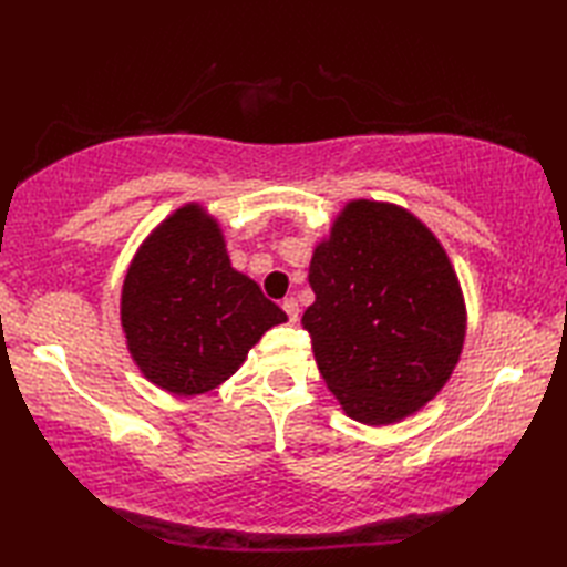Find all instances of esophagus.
I'll return each mask as SVG.
<instances>
[{
  "label": "esophagus",
  "mask_w": 567,
  "mask_h": 567,
  "mask_svg": "<svg viewBox=\"0 0 567 567\" xmlns=\"http://www.w3.org/2000/svg\"><path fill=\"white\" fill-rule=\"evenodd\" d=\"M282 309H285L287 319H290L292 323L299 319V305H297V299H295V297H287L285 302H282Z\"/></svg>",
  "instance_id": "1"
}]
</instances>
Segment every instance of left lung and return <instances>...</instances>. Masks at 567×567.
Returning a JSON list of instances; mask_svg holds the SVG:
<instances>
[{
  "instance_id": "1",
  "label": "left lung",
  "mask_w": 567,
  "mask_h": 567,
  "mask_svg": "<svg viewBox=\"0 0 567 567\" xmlns=\"http://www.w3.org/2000/svg\"><path fill=\"white\" fill-rule=\"evenodd\" d=\"M302 327L346 414L392 424L433 400L457 363L465 305L449 256L416 216L358 199L309 265Z\"/></svg>"
}]
</instances>
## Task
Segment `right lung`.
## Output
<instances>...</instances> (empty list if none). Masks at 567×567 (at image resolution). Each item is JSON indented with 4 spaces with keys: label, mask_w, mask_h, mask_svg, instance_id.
<instances>
[{
    "label": "right lung",
    "mask_w": 567,
    "mask_h": 567,
    "mask_svg": "<svg viewBox=\"0 0 567 567\" xmlns=\"http://www.w3.org/2000/svg\"><path fill=\"white\" fill-rule=\"evenodd\" d=\"M282 321L285 311L231 268L219 226L197 204L155 228L124 280L128 351L143 375L173 394L219 388Z\"/></svg>",
    "instance_id": "right-lung-1"
}]
</instances>
